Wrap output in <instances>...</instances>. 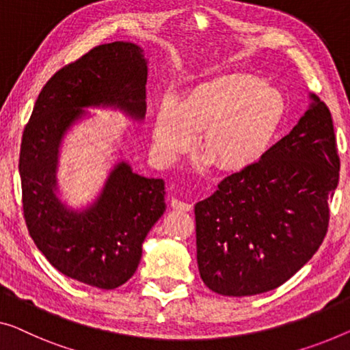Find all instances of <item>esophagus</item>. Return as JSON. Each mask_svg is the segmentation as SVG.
I'll list each match as a JSON object with an SVG mask.
<instances>
[{
  "label": "esophagus",
  "mask_w": 350,
  "mask_h": 350,
  "mask_svg": "<svg viewBox=\"0 0 350 350\" xmlns=\"http://www.w3.org/2000/svg\"><path fill=\"white\" fill-rule=\"evenodd\" d=\"M171 207L176 208V211H182V212H189L193 208V206L190 204V202H184L180 200H173L171 201Z\"/></svg>",
  "instance_id": "34e87169"
}]
</instances>
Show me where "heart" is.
<instances>
[{"instance_id": "obj_1", "label": "heart", "mask_w": 350, "mask_h": 350, "mask_svg": "<svg viewBox=\"0 0 350 350\" xmlns=\"http://www.w3.org/2000/svg\"><path fill=\"white\" fill-rule=\"evenodd\" d=\"M288 113L281 91L250 72H231L198 83L165 100L152 122V149L170 165L189 152L200 133V150L220 171H242L269 152Z\"/></svg>"}]
</instances>
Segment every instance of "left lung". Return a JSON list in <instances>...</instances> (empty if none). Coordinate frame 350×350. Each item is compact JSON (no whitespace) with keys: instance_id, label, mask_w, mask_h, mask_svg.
<instances>
[{"instance_id":"left-lung-1","label":"left lung","mask_w":350,"mask_h":350,"mask_svg":"<svg viewBox=\"0 0 350 350\" xmlns=\"http://www.w3.org/2000/svg\"><path fill=\"white\" fill-rule=\"evenodd\" d=\"M310 97L289 135L195 206L198 269L217 294L243 297L278 288L324 241L340 155L330 109L314 94Z\"/></svg>"}]
</instances>
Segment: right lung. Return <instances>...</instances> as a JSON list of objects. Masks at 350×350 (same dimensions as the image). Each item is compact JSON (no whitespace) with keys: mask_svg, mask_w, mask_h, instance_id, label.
<instances>
[{"mask_svg":"<svg viewBox=\"0 0 350 350\" xmlns=\"http://www.w3.org/2000/svg\"><path fill=\"white\" fill-rule=\"evenodd\" d=\"M143 51L132 42H111L59 69L42 88L20 146L23 215L31 239L56 270L98 289H116L133 276L144 239L165 212V182L135 174L121 161L94 204L72 211L55 193L59 144L81 118V108L116 107L135 119L144 118Z\"/></svg>","mask_w":350,"mask_h":350,"instance_id":"1","label":"right lung"}]
</instances>
